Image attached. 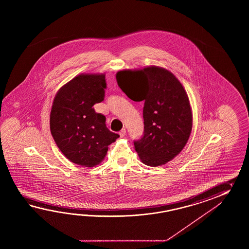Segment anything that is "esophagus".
<instances>
[{
  "label": "esophagus",
  "instance_id": "34e87169",
  "mask_svg": "<svg viewBox=\"0 0 249 249\" xmlns=\"http://www.w3.org/2000/svg\"><path fill=\"white\" fill-rule=\"evenodd\" d=\"M125 134H126V131H125V129L124 128L122 129L120 132H119V135H120V137L124 138L125 136Z\"/></svg>",
  "mask_w": 249,
  "mask_h": 249
}]
</instances>
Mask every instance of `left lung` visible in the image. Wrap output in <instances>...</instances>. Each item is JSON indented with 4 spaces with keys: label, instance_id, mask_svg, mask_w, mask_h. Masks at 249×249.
Masks as SVG:
<instances>
[{
    "label": "left lung",
    "instance_id": "left-lung-1",
    "mask_svg": "<svg viewBox=\"0 0 249 249\" xmlns=\"http://www.w3.org/2000/svg\"><path fill=\"white\" fill-rule=\"evenodd\" d=\"M117 85L131 100L144 101V134L134 142L142 162L159 166L185 147L192 130V112L185 89L169 70L149 66L118 71Z\"/></svg>",
    "mask_w": 249,
    "mask_h": 249
}]
</instances>
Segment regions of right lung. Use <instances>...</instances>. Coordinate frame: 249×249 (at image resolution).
Here are the masks:
<instances>
[{
  "label": "right lung",
  "mask_w": 249,
  "mask_h": 249,
  "mask_svg": "<svg viewBox=\"0 0 249 249\" xmlns=\"http://www.w3.org/2000/svg\"><path fill=\"white\" fill-rule=\"evenodd\" d=\"M104 74H80L53 100L50 129L59 150L74 164L93 167L106 157L119 135L107 128L106 117L92 107L104 100Z\"/></svg>",
  "instance_id": "obj_1"
}]
</instances>
